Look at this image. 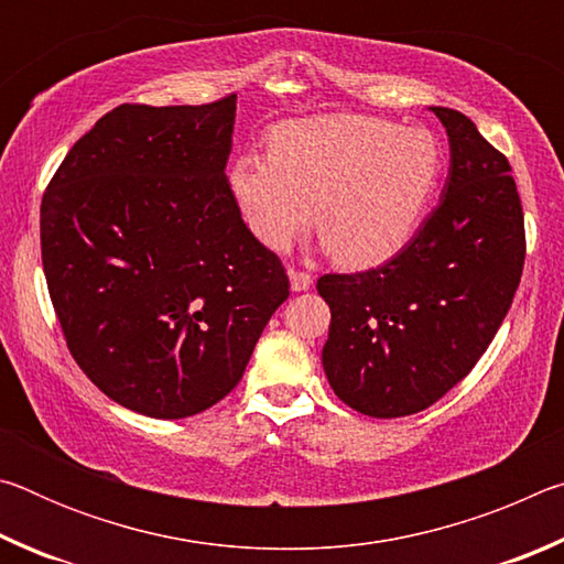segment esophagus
<instances>
[{
	"instance_id": "1",
	"label": "esophagus",
	"mask_w": 564,
	"mask_h": 564,
	"mask_svg": "<svg viewBox=\"0 0 564 564\" xmlns=\"http://www.w3.org/2000/svg\"><path fill=\"white\" fill-rule=\"evenodd\" d=\"M289 281H291V291H295V293L308 291L311 285H313L311 273H305V271H295V269H289Z\"/></svg>"
}]
</instances>
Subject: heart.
<instances>
[{"label":"heart","instance_id":"b5f03b06","mask_svg":"<svg viewBox=\"0 0 564 564\" xmlns=\"http://www.w3.org/2000/svg\"><path fill=\"white\" fill-rule=\"evenodd\" d=\"M441 174V141L427 129L328 113L281 123L271 154H238L228 188L269 251H289L316 212L328 253L348 269H376L413 241Z\"/></svg>","mask_w":564,"mask_h":564}]
</instances>
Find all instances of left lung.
I'll use <instances>...</instances> for the list:
<instances>
[{
	"label": "left lung",
	"instance_id": "left-lung-1",
	"mask_svg": "<svg viewBox=\"0 0 564 564\" xmlns=\"http://www.w3.org/2000/svg\"><path fill=\"white\" fill-rule=\"evenodd\" d=\"M431 111L451 144L441 204L395 259L318 279L330 308L323 370L333 393L370 417L413 415L460 383L522 275L524 218L508 159L465 113Z\"/></svg>",
	"mask_w": 564,
	"mask_h": 564
}]
</instances>
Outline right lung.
I'll use <instances>...</instances> for the list:
<instances>
[{
    "label": "right lung",
    "instance_id": "add662e5",
    "mask_svg": "<svg viewBox=\"0 0 564 564\" xmlns=\"http://www.w3.org/2000/svg\"><path fill=\"white\" fill-rule=\"evenodd\" d=\"M236 97L121 104L42 198V263L74 360L133 413L178 420L238 386L289 275L226 181Z\"/></svg>",
    "mask_w": 564,
    "mask_h": 564
}]
</instances>
